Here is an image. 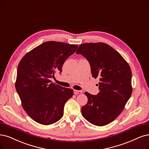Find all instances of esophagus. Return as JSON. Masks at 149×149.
I'll use <instances>...</instances> for the list:
<instances>
[{
    "instance_id": "1",
    "label": "esophagus",
    "mask_w": 149,
    "mask_h": 149,
    "mask_svg": "<svg viewBox=\"0 0 149 149\" xmlns=\"http://www.w3.org/2000/svg\"><path fill=\"white\" fill-rule=\"evenodd\" d=\"M74 94H75V95H77L81 94L82 91H80V90H74Z\"/></svg>"
}]
</instances>
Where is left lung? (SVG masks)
Segmentation results:
<instances>
[{"mask_svg":"<svg viewBox=\"0 0 149 149\" xmlns=\"http://www.w3.org/2000/svg\"><path fill=\"white\" fill-rule=\"evenodd\" d=\"M76 53L88 61L92 77L100 80L97 95L85 93L88 102L81 107V114L93 125H108L122 113L132 94L130 65L118 52L102 42L81 44Z\"/></svg>","mask_w":149,"mask_h":149,"instance_id":"8db88e82","label":"left lung"}]
</instances>
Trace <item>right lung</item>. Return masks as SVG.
Masks as SVG:
<instances>
[{
  "label": "right lung",
  "instance_id": "add662e5",
  "mask_svg": "<svg viewBox=\"0 0 149 149\" xmlns=\"http://www.w3.org/2000/svg\"><path fill=\"white\" fill-rule=\"evenodd\" d=\"M77 45L48 41L27 53L18 66L15 88L25 112L44 125L56 123L64 113L65 103L74 91L52 83L50 79L61 72L65 61Z\"/></svg>",
  "mask_w": 149,
  "mask_h": 149
}]
</instances>
